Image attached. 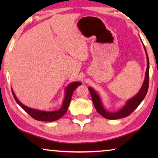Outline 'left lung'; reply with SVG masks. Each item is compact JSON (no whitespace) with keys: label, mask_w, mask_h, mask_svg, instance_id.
<instances>
[{"label":"left lung","mask_w":158,"mask_h":158,"mask_svg":"<svg viewBox=\"0 0 158 158\" xmlns=\"http://www.w3.org/2000/svg\"><path fill=\"white\" fill-rule=\"evenodd\" d=\"M144 48H145V47H144ZM147 58H148V68H147L145 78H144V81L143 85H142V88L140 89L139 93H138L134 98H131L130 100L127 101L126 105L118 111L114 112V113L107 111L103 107L101 99L98 97V95H97L96 93L95 92V90L94 89H92L91 88H88L90 94L91 95L93 103H94V106L96 108V111H98L101 116H103V117L106 118H108V119H118V118L126 117V116L130 115V114L137 109L138 106L140 104V103L143 101V99L146 96L147 93H148L149 88V59L148 54H147Z\"/></svg>","instance_id":"8db88e82"}]
</instances>
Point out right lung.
<instances>
[{
  "label": "right lung",
  "instance_id": "right-lung-1",
  "mask_svg": "<svg viewBox=\"0 0 158 158\" xmlns=\"http://www.w3.org/2000/svg\"><path fill=\"white\" fill-rule=\"evenodd\" d=\"M81 85V83H80V82H75V83L70 84V85L68 86V88H66L65 90V98H64L62 108L60 110H58V111H42L26 106L23 105L22 103L17 99L14 91H13V90L12 94L13 96H14V99L16 100V102L18 103V104H19V106H20L28 114H29L32 118H34V119L38 121H44V122H53V121L59 119L60 118H61L62 116L66 113L67 111H68L69 105H70L71 98H72L73 91L75 90V88L78 87V86Z\"/></svg>",
  "mask_w": 158,
  "mask_h": 158
}]
</instances>
